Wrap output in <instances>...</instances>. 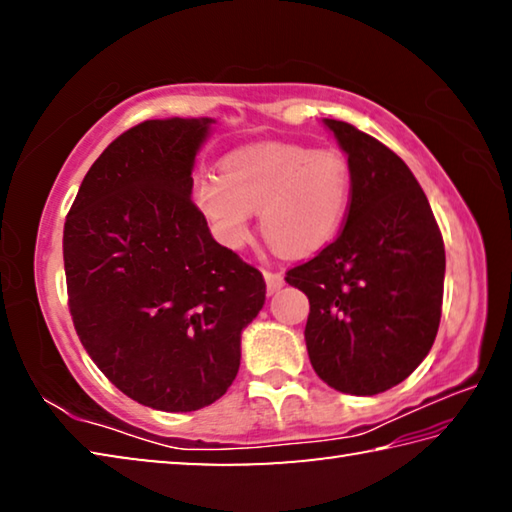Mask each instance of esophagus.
Segmentation results:
<instances>
[{
  "label": "esophagus",
  "instance_id": "esophagus-1",
  "mask_svg": "<svg viewBox=\"0 0 512 512\" xmlns=\"http://www.w3.org/2000/svg\"><path fill=\"white\" fill-rule=\"evenodd\" d=\"M264 277H266V291L268 293H277L284 287V275L282 273L264 271Z\"/></svg>",
  "mask_w": 512,
  "mask_h": 512
}]
</instances>
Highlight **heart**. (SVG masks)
<instances>
[{
	"instance_id": "heart-1",
	"label": "heart",
	"mask_w": 512,
	"mask_h": 512,
	"mask_svg": "<svg viewBox=\"0 0 512 512\" xmlns=\"http://www.w3.org/2000/svg\"><path fill=\"white\" fill-rule=\"evenodd\" d=\"M354 173L341 149L266 142L225 155L216 173L192 180V203L221 246L237 250L259 228L287 255L316 253L341 230L350 212Z\"/></svg>"
}]
</instances>
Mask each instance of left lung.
<instances>
[{
	"mask_svg": "<svg viewBox=\"0 0 512 512\" xmlns=\"http://www.w3.org/2000/svg\"><path fill=\"white\" fill-rule=\"evenodd\" d=\"M325 126L352 164L350 212L341 235L284 280L309 298L316 375L341 393L377 395L409 377L436 339L445 244L402 158L345 121Z\"/></svg>",
	"mask_w": 512,
	"mask_h": 512,
	"instance_id": "8db88e82",
	"label": "left lung"
}]
</instances>
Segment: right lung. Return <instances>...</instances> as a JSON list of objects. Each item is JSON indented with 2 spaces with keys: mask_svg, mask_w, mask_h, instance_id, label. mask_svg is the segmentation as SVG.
I'll return each instance as SVG.
<instances>
[{
  "mask_svg": "<svg viewBox=\"0 0 512 512\" xmlns=\"http://www.w3.org/2000/svg\"><path fill=\"white\" fill-rule=\"evenodd\" d=\"M212 119H149L85 173L63 232L69 314L99 370L158 411L228 391L266 300L255 266L216 244L189 196Z\"/></svg>",
  "mask_w": 512,
  "mask_h": 512,
  "instance_id": "add662e5",
  "label": "right lung"
}]
</instances>
